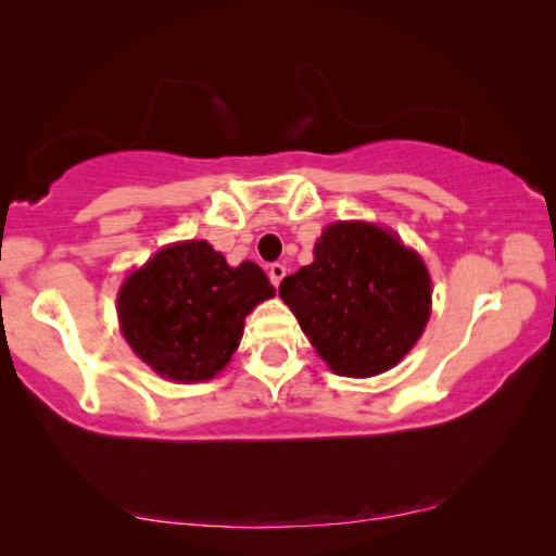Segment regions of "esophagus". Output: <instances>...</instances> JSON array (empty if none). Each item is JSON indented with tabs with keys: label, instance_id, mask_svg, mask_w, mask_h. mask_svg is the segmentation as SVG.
<instances>
[{
	"label": "esophagus",
	"instance_id": "obj_1",
	"mask_svg": "<svg viewBox=\"0 0 556 556\" xmlns=\"http://www.w3.org/2000/svg\"><path fill=\"white\" fill-rule=\"evenodd\" d=\"M267 271H269V281H271V285L279 287V281L285 279V275H287V267H285V264H279V262H271Z\"/></svg>",
	"mask_w": 556,
	"mask_h": 556
}]
</instances>
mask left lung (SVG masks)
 <instances>
[{"mask_svg":"<svg viewBox=\"0 0 556 556\" xmlns=\"http://www.w3.org/2000/svg\"><path fill=\"white\" fill-rule=\"evenodd\" d=\"M279 296L331 371L351 378L393 368L430 316L426 264L368 223L326 227L314 262L281 279Z\"/></svg>","mask_w":556,"mask_h":556,"instance_id":"obj_1","label":"left lung"}]
</instances>
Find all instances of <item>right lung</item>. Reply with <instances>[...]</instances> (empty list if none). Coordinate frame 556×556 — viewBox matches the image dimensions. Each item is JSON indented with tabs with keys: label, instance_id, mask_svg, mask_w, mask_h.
I'll return each instance as SVG.
<instances>
[{
	"label": "right lung",
	"instance_id": "add662e5",
	"mask_svg": "<svg viewBox=\"0 0 556 556\" xmlns=\"http://www.w3.org/2000/svg\"><path fill=\"white\" fill-rule=\"evenodd\" d=\"M271 294L257 264L230 267L205 240H192L165 247L123 281L118 319L155 374L207 381L240 346L244 316Z\"/></svg>",
	"mask_w": 556,
	"mask_h": 556
}]
</instances>
